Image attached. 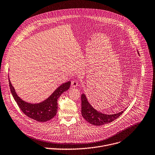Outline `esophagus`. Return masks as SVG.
Wrapping results in <instances>:
<instances>
[{"label": "esophagus", "mask_w": 155, "mask_h": 155, "mask_svg": "<svg viewBox=\"0 0 155 155\" xmlns=\"http://www.w3.org/2000/svg\"><path fill=\"white\" fill-rule=\"evenodd\" d=\"M78 81L77 80H74L71 81V87H76L78 85Z\"/></svg>", "instance_id": "esophagus-1"}]
</instances>
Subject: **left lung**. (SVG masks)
Here are the masks:
<instances>
[{
    "instance_id": "obj_1",
    "label": "left lung",
    "mask_w": 155,
    "mask_h": 155,
    "mask_svg": "<svg viewBox=\"0 0 155 155\" xmlns=\"http://www.w3.org/2000/svg\"><path fill=\"white\" fill-rule=\"evenodd\" d=\"M139 54V53H138ZM81 112L84 118L94 125H102L113 122L119 117L124 111L116 114H107L97 111L89 104L84 94L81 95Z\"/></svg>"
}]
</instances>
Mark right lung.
<instances>
[{"label": "right lung", "mask_w": 155, "mask_h": 155, "mask_svg": "<svg viewBox=\"0 0 155 155\" xmlns=\"http://www.w3.org/2000/svg\"><path fill=\"white\" fill-rule=\"evenodd\" d=\"M9 80L12 95L22 111L28 117L39 122H46L53 119L58 111V99L62 93L68 90L71 82L68 81L59 86L53 93L44 101L39 104H30L22 101L16 93Z\"/></svg>", "instance_id": "add662e5"}]
</instances>
